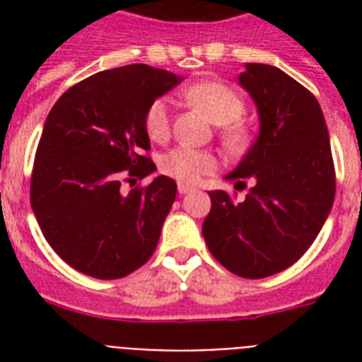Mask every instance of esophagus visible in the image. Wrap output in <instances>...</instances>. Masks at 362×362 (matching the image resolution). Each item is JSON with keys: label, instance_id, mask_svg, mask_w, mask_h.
<instances>
[{"label": "esophagus", "instance_id": "34e87169", "mask_svg": "<svg viewBox=\"0 0 362 362\" xmlns=\"http://www.w3.org/2000/svg\"><path fill=\"white\" fill-rule=\"evenodd\" d=\"M192 189L193 187L187 186V184H178V193H180V195H186V193H189Z\"/></svg>", "mask_w": 362, "mask_h": 362}]
</instances>
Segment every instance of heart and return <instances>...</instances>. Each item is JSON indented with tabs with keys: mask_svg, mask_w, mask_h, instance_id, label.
<instances>
[{
	"mask_svg": "<svg viewBox=\"0 0 362 362\" xmlns=\"http://www.w3.org/2000/svg\"><path fill=\"white\" fill-rule=\"evenodd\" d=\"M187 105L206 115L212 124L223 125L221 141L229 150H238L247 139L246 129L238 124L244 115V101L233 88L216 81H203L187 86L182 92ZM144 129L150 141L165 142L170 135L169 105L163 99H156L144 115ZM218 159L212 152L192 146H176L161 156L159 167L165 175L173 176L182 184H195L201 176L216 169Z\"/></svg>",
	"mask_w": 362,
	"mask_h": 362,
	"instance_id": "b5f03b06",
	"label": "heart"
}]
</instances>
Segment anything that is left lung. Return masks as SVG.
Returning a JSON list of instances; mask_svg holds the SVG:
<instances>
[{
    "mask_svg": "<svg viewBox=\"0 0 362 362\" xmlns=\"http://www.w3.org/2000/svg\"><path fill=\"white\" fill-rule=\"evenodd\" d=\"M259 115V135L227 175L252 184L242 203L210 192L203 237L210 253L242 278H267L303 257L332 209L337 180L317 99L274 65L246 64L238 76Z\"/></svg>",
    "mask_w": 362,
    "mask_h": 362,
    "instance_id": "obj_1",
    "label": "left lung"
}]
</instances>
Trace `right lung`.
Instances as JSON below:
<instances>
[{
    "label": "right lung",
    "instance_id": "obj_1",
    "mask_svg": "<svg viewBox=\"0 0 362 362\" xmlns=\"http://www.w3.org/2000/svg\"><path fill=\"white\" fill-rule=\"evenodd\" d=\"M182 76L135 64L101 71L69 88L47 116L31 175V209L52 250L82 274L116 280L146 263L176 197L156 176L144 129L148 107Z\"/></svg>",
    "mask_w": 362,
    "mask_h": 362
}]
</instances>
